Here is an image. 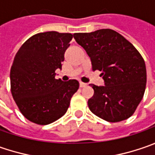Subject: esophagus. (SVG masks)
Here are the masks:
<instances>
[{
	"mask_svg": "<svg viewBox=\"0 0 155 155\" xmlns=\"http://www.w3.org/2000/svg\"><path fill=\"white\" fill-rule=\"evenodd\" d=\"M86 86H87V84L80 82V87H81V88H84V87H86Z\"/></svg>",
	"mask_w": 155,
	"mask_h": 155,
	"instance_id": "esophagus-1",
	"label": "esophagus"
}]
</instances>
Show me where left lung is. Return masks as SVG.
Returning <instances> with one entry per match:
<instances>
[{"label":"left lung","instance_id":"1","mask_svg":"<svg viewBox=\"0 0 155 155\" xmlns=\"http://www.w3.org/2000/svg\"><path fill=\"white\" fill-rule=\"evenodd\" d=\"M91 58L92 70L102 71L104 85L90 84L94 95L88 100L91 111L107 122H117L132 116L145 92L144 59L134 45L112 29L73 34Z\"/></svg>","mask_w":155,"mask_h":155}]
</instances>
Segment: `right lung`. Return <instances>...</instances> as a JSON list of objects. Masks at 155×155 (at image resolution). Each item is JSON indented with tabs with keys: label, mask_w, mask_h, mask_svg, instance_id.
<instances>
[{
	"label": "right lung",
	"mask_w": 155,
	"mask_h": 155,
	"mask_svg": "<svg viewBox=\"0 0 155 155\" xmlns=\"http://www.w3.org/2000/svg\"><path fill=\"white\" fill-rule=\"evenodd\" d=\"M71 39V33H37L15 55L10 71L11 92L22 115L32 122L47 125L62 117L78 90L76 79L55 78Z\"/></svg>",
	"instance_id": "1"
}]
</instances>
